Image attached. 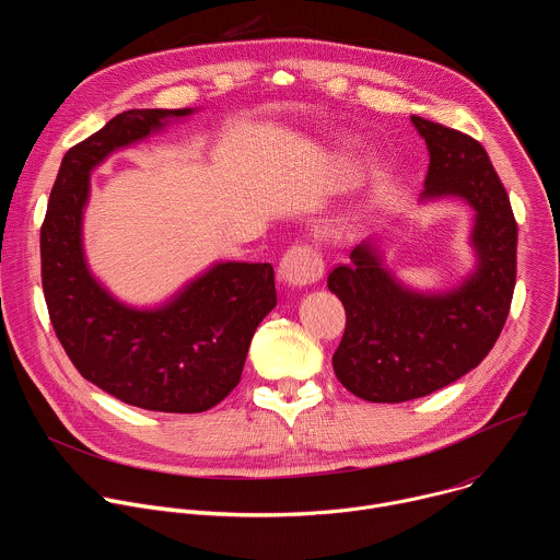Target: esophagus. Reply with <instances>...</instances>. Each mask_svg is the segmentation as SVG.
Returning a JSON list of instances; mask_svg holds the SVG:
<instances>
[{
    "instance_id": "1",
    "label": "esophagus",
    "mask_w": 560,
    "mask_h": 560,
    "mask_svg": "<svg viewBox=\"0 0 560 560\" xmlns=\"http://www.w3.org/2000/svg\"><path fill=\"white\" fill-rule=\"evenodd\" d=\"M279 275L288 285H310L324 277V261L310 246H292L279 264Z\"/></svg>"
}]
</instances>
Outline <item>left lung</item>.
<instances>
[{
  "label": "left lung",
  "mask_w": 560,
  "mask_h": 560,
  "mask_svg": "<svg viewBox=\"0 0 560 560\" xmlns=\"http://www.w3.org/2000/svg\"><path fill=\"white\" fill-rule=\"evenodd\" d=\"M428 143L423 201L460 197L474 208L476 270L454 290L421 294L396 281L372 242L328 275L346 307L332 357L337 378L372 404L432 394L481 363L494 348L516 283V219L486 148L469 135L412 115Z\"/></svg>",
  "instance_id": "left-lung-1"
}]
</instances>
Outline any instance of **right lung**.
I'll use <instances>...</instances> for the list:
<instances>
[{"mask_svg":"<svg viewBox=\"0 0 560 560\" xmlns=\"http://www.w3.org/2000/svg\"><path fill=\"white\" fill-rule=\"evenodd\" d=\"M190 113L126 110L72 145L61 159L39 238L50 324L77 372L128 406L175 415L206 412L236 387L253 335L277 305L275 270L270 264H217L168 303L130 307L91 275L82 217L95 166Z\"/></svg>","mask_w":560,"mask_h":560,"instance_id":"right-lung-1","label":"right lung"}]
</instances>
